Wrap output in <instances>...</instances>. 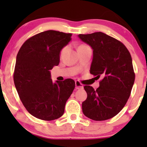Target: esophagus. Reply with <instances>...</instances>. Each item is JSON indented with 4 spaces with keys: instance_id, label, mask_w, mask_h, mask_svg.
<instances>
[{
    "instance_id": "obj_1",
    "label": "esophagus",
    "mask_w": 147,
    "mask_h": 147,
    "mask_svg": "<svg viewBox=\"0 0 147 147\" xmlns=\"http://www.w3.org/2000/svg\"><path fill=\"white\" fill-rule=\"evenodd\" d=\"M84 88L83 85H82L80 82H78V81H76L75 82V88L77 89H77H82V88Z\"/></svg>"
}]
</instances>
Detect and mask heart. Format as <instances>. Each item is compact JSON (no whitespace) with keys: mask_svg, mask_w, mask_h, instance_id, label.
<instances>
[{"mask_svg":"<svg viewBox=\"0 0 147 147\" xmlns=\"http://www.w3.org/2000/svg\"><path fill=\"white\" fill-rule=\"evenodd\" d=\"M82 45H80V46H82ZM80 46H79V47H80ZM65 48H63V50H61V54H63V52H65Z\"/></svg>","mask_w":147,"mask_h":147,"instance_id":"obj_1","label":"heart"}]
</instances>
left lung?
Instances as JSON below:
<instances>
[{
	"label": "left lung",
	"instance_id": "8db88e82",
	"mask_svg": "<svg viewBox=\"0 0 147 147\" xmlns=\"http://www.w3.org/2000/svg\"><path fill=\"white\" fill-rule=\"evenodd\" d=\"M78 37L92 49L90 74L103 77L96 90L84 86L87 98L82 103L83 113L95 121L111 119L130 97L135 81L132 58L122 43L101 32Z\"/></svg>",
	"mask_w": 147,
	"mask_h": 147
}]
</instances>
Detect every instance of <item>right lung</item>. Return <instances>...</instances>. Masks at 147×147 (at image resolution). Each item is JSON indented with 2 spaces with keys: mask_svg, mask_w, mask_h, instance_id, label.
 <instances>
[{
  "mask_svg": "<svg viewBox=\"0 0 147 147\" xmlns=\"http://www.w3.org/2000/svg\"><path fill=\"white\" fill-rule=\"evenodd\" d=\"M71 34L48 30L23 43L16 56L14 82L22 103L34 117L54 120L63 115L75 83L71 79L52 82L50 70L58 65L60 54Z\"/></svg>",
  "mask_w": 147,
  "mask_h": 147,
  "instance_id": "obj_1",
  "label": "right lung"
}]
</instances>
